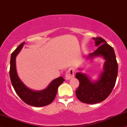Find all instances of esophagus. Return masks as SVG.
<instances>
[{"label": "esophagus", "mask_w": 127, "mask_h": 127, "mask_svg": "<svg viewBox=\"0 0 127 127\" xmlns=\"http://www.w3.org/2000/svg\"><path fill=\"white\" fill-rule=\"evenodd\" d=\"M73 77H74V69L71 68L66 71V74H65V78H66V80H69Z\"/></svg>", "instance_id": "obj_1"}]
</instances>
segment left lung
<instances>
[{"instance_id": "left-lung-1", "label": "left lung", "mask_w": 127, "mask_h": 127, "mask_svg": "<svg viewBox=\"0 0 127 127\" xmlns=\"http://www.w3.org/2000/svg\"><path fill=\"white\" fill-rule=\"evenodd\" d=\"M96 46V51L88 56V59L96 56H102L105 62L104 71L99 79L95 82L91 79L84 73L78 72L75 77L79 81V87L75 94L79 101L86 104H96L105 100L111 93L118 75V63L114 50L101 37H93Z\"/></svg>"}]
</instances>
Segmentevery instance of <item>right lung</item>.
I'll use <instances>...</instances> for the list:
<instances>
[{"label": "right lung", "instance_id": "obj_1", "mask_svg": "<svg viewBox=\"0 0 127 127\" xmlns=\"http://www.w3.org/2000/svg\"><path fill=\"white\" fill-rule=\"evenodd\" d=\"M24 43L25 42L19 45L11 55L9 71L11 82L15 92L24 102L33 107H44L52 102L55 98L59 86L65 79L62 76L56 78L50 83L46 89L40 91H35L28 88L19 79L16 68V57Z\"/></svg>", "mask_w": 127, "mask_h": 127}]
</instances>
